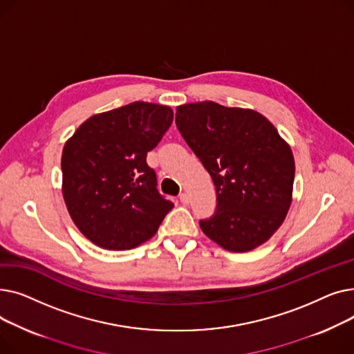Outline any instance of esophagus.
I'll list each match as a JSON object with an SVG mask.
<instances>
[{
    "mask_svg": "<svg viewBox=\"0 0 354 354\" xmlns=\"http://www.w3.org/2000/svg\"><path fill=\"white\" fill-rule=\"evenodd\" d=\"M179 199H180V202L183 203V205H188V203H189V195L187 192H182L179 195Z\"/></svg>",
    "mask_w": 354,
    "mask_h": 354,
    "instance_id": "1",
    "label": "esophagus"
}]
</instances>
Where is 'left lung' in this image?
<instances>
[{
    "mask_svg": "<svg viewBox=\"0 0 354 354\" xmlns=\"http://www.w3.org/2000/svg\"><path fill=\"white\" fill-rule=\"evenodd\" d=\"M176 127L212 178L216 211L199 227L231 252H247L281 227L292 201L290 145L252 109L215 102L176 107Z\"/></svg>",
    "mask_w": 354,
    "mask_h": 354,
    "instance_id": "1",
    "label": "left lung"
}]
</instances>
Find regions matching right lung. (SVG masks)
Listing matches in <instances>:
<instances>
[{
  "instance_id": "add662e5",
  "label": "right lung",
  "mask_w": 354,
  "mask_h": 354,
  "mask_svg": "<svg viewBox=\"0 0 354 354\" xmlns=\"http://www.w3.org/2000/svg\"><path fill=\"white\" fill-rule=\"evenodd\" d=\"M172 120L169 106L133 102L88 118L64 143L63 198L95 245L132 250L151 239L174 208L146 163Z\"/></svg>"
}]
</instances>
